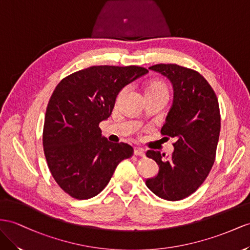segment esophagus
<instances>
[{
  "mask_svg": "<svg viewBox=\"0 0 250 250\" xmlns=\"http://www.w3.org/2000/svg\"><path fill=\"white\" fill-rule=\"evenodd\" d=\"M134 154L137 156H145V151L140 148H135L134 149Z\"/></svg>",
  "mask_w": 250,
  "mask_h": 250,
  "instance_id": "obj_1",
  "label": "esophagus"
}]
</instances>
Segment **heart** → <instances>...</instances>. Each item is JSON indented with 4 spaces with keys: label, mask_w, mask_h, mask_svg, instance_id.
Here are the masks:
<instances>
[{
    "label": "heart",
    "mask_w": 250,
    "mask_h": 250,
    "mask_svg": "<svg viewBox=\"0 0 250 250\" xmlns=\"http://www.w3.org/2000/svg\"><path fill=\"white\" fill-rule=\"evenodd\" d=\"M123 93H121V94H123ZM145 93H146V95L163 96V97L168 99L169 88H168V85L163 81H153V82L150 83L148 86L146 87Z\"/></svg>",
    "instance_id": "heart-1"
}]
</instances>
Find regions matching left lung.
<instances>
[{
    "mask_svg": "<svg viewBox=\"0 0 250 250\" xmlns=\"http://www.w3.org/2000/svg\"><path fill=\"white\" fill-rule=\"evenodd\" d=\"M149 69L168 78L173 86V104L162 133L176 142L169 157L146 151L159 170L146 185L158 197L180 201L197 190L213 166L221 130L219 101L207 80L193 69L177 64H156Z\"/></svg>",
    "mask_w": 250,
    "mask_h": 250,
    "instance_id": "obj_1",
    "label": "left lung"
}]
</instances>
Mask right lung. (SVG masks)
Wrapping results in <instances>:
<instances>
[{"label": "right lung", "instance_id": "right-lung-1", "mask_svg": "<svg viewBox=\"0 0 250 250\" xmlns=\"http://www.w3.org/2000/svg\"><path fill=\"white\" fill-rule=\"evenodd\" d=\"M148 73L140 66H91L67 76L50 97L43 127L44 154L60 188L77 200L104 189L118 164L133 154L127 144L101 135L125 85Z\"/></svg>", "mask_w": 250, "mask_h": 250}]
</instances>
